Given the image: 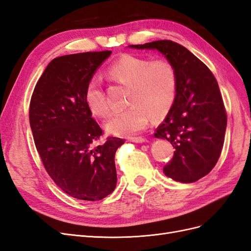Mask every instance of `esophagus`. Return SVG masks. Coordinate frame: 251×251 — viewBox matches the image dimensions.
I'll return each mask as SVG.
<instances>
[{"label":"esophagus","instance_id":"1","mask_svg":"<svg viewBox=\"0 0 251 251\" xmlns=\"http://www.w3.org/2000/svg\"><path fill=\"white\" fill-rule=\"evenodd\" d=\"M128 141L136 142V143H142V142H146L147 139L143 137H132V138H128Z\"/></svg>","mask_w":251,"mask_h":251}]
</instances>
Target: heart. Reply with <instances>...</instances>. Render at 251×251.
Returning a JSON list of instances; mask_svg holds the SVG:
<instances>
[{"instance_id":"heart-1","label":"heart","mask_w":251,"mask_h":251,"mask_svg":"<svg viewBox=\"0 0 251 251\" xmlns=\"http://www.w3.org/2000/svg\"><path fill=\"white\" fill-rule=\"evenodd\" d=\"M110 80L128 86L126 103L115 112L105 124L107 131L117 136H132L143 131L150 117L168 115L177 97L178 74L172 62L165 58L151 60L133 54H124L110 65ZM87 108L97 117L109 114V104L100 81L91 78L83 94Z\"/></svg>"}]
</instances>
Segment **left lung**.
Instances as JSON below:
<instances>
[{
    "label": "left lung",
    "instance_id": "8db88e82",
    "mask_svg": "<svg viewBox=\"0 0 251 251\" xmlns=\"http://www.w3.org/2000/svg\"><path fill=\"white\" fill-rule=\"evenodd\" d=\"M130 47L157 49L176 68V100L157 127L155 137L165 138L176 150L163 168L166 176L183 183L198 181L218 162L227 125L226 110L214 74L191 51L170 40Z\"/></svg>",
    "mask_w": 251,
    "mask_h": 251
}]
</instances>
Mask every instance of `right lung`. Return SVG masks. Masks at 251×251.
I'll return each mask as SVG.
<instances>
[{"label":"right lung","instance_id":"right-lung-1","mask_svg":"<svg viewBox=\"0 0 251 251\" xmlns=\"http://www.w3.org/2000/svg\"><path fill=\"white\" fill-rule=\"evenodd\" d=\"M111 51L83 52L52 59L37 80L29 120L45 170L66 194L100 201L116 186L115 153L125 140L109 137L87 108L88 81Z\"/></svg>","mask_w":251,"mask_h":251}]
</instances>
